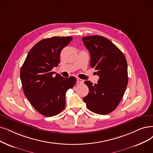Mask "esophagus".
Wrapping results in <instances>:
<instances>
[{
    "label": "esophagus",
    "instance_id": "obj_1",
    "mask_svg": "<svg viewBox=\"0 0 153 153\" xmlns=\"http://www.w3.org/2000/svg\"><path fill=\"white\" fill-rule=\"evenodd\" d=\"M76 81L78 83H83V80H82V79H80L79 78H76Z\"/></svg>",
    "mask_w": 153,
    "mask_h": 153
}]
</instances>
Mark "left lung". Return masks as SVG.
Here are the masks:
<instances>
[{
    "label": "left lung",
    "mask_w": 153,
    "mask_h": 153,
    "mask_svg": "<svg viewBox=\"0 0 153 153\" xmlns=\"http://www.w3.org/2000/svg\"><path fill=\"white\" fill-rule=\"evenodd\" d=\"M82 40L90 54V65L99 76L96 84L85 82L89 93L83 101L91 112L101 115L109 114L117 107L127 87L126 58L117 46L103 36H87Z\"/></svg>",
    "instance_id": "left-lung-1"
}]
</instances>
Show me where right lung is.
Segmentation results:
<instances>
[{
	"label": "right lung",
	"instance_id": "right-lung-1",
	"mask_svg": "<svg viewBox=\"0 0 153 153\" xmlns=\"http://www.w3.org/2000/svg\"><path fill=\"white\" fill-rule=\"evenodd\" d=\"M72 37L46 38L36 44L27 54L20 71L23 91L30 104L47 117L58 115L65 107V95L76 83L75 76L53 77L52 69L58 66L60 53Z\"/></svg>",
	"mask_w": 153,
	"mask_h": 153
}]
</instances>
